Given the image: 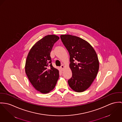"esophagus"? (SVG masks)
Masks as SVG:
<instances>
[{
	"label": "esophagus",
	"instance_id": "esophagus-1",
	"mask_svg": "<svg viewBox=\"0 0 122 122\" xmlns=\"http://www.w3.org/2000/svg\"><path fill=\"white\" fill-rule=\"evenodd\" d=\"M64 67H65V66H64V65H61V66H60V68L61 69V70H63V69L64 68Z\"/></svg>",
	"mask_w": 122,
	"mask_h": 122
}]
</instances>
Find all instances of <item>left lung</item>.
<instances>
[{
  "label": "left lung",
  "instance_id": "1",
  "mask_svg": "<svg viewBox=\"0 0 122 122\" xmlns=\"http://www.w3.org/2000/svg\"><path fill=\"white\" fill-rule=\"evenodd\" d=\"M60 38L70 55L72 77L68 81L70 87L77 92L86 90L97 74L99 63L92 46L79 37L61 35Z\"/></svg>",
  "mask_w": 122,
  "mask_h": 122
}]
</instances>
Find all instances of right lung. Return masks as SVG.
I'll return each instance as SVG.
<instances>
[{
    "mask_svg": "<svg viewBox=\"0 0 122 122\" xmlns=\"http://www.w3.org/2000/svg\"><path fill=\"white\" fill-rule=\"evenodd\" d=\"M59 39L53 35L44 36L35 44L27 55L26 73L33 86L42 94L52 90L59 78V71L52 66L50 56Z\"/></svg>",
    "mask_w": 122,
    "mask_h": 122,
    "instance_id": "1",
    "label": "right lung"
}]
</instances>
